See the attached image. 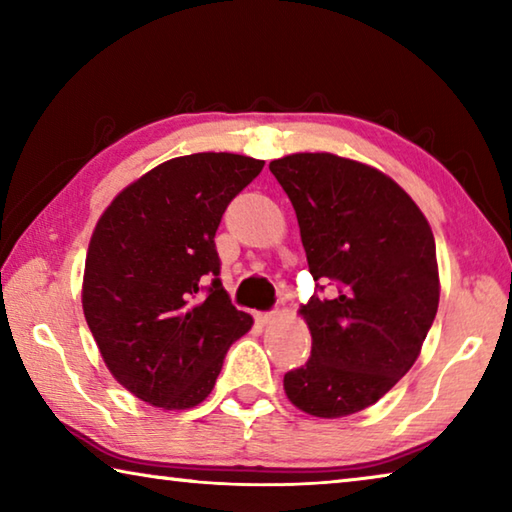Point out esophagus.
Here are the masks:
<instances>
[{
  "label": "esophagus",
  "mask_w": 512,
  "mask_h": 512,
  "mask_svg": "<svg viewBox=\"0 0 512 512\" xmlns=\"http://www.w3.org/2000/svg\"><path fill=\"white\" fill-rule=\"evenodd\" d=\"M277 318V311H264V314H257V320L262 325H268V323H273V320Z\"/></svg>",
  "instance_id": "34e87169"
}]
</instances>
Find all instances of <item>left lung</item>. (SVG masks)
Listing matches in <instances>:
<instances>
[{
	"label": "left lung",
	"mask_w": 512,
	"mask_h": 512,
	"mask_svg": "<svg viewBox=\"0 0 512 512\" xmlns=\"http://www.w3.org/2000/svg\"><path fill=\"white\" fill-rule=\"evenodd\" d=\"M268 169L296 210L309 273L329 282L300 314L311 357L284 375L289 400L316 418L375 404L418 359L438 311L436 241L418 205L384 173L332 153Z\"/></svg>",
	"instance_id": "8db88e82"
}]
</instances>
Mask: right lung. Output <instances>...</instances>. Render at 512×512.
Masks as SVG:
<instances>
[{"mask_svg":"<svg viewBox=\"0 0 512 512\" xmlns=\"http://www.w3.org/2000/svg\"><path fill=\"white\" fill-rule=\"evenodd\" d=\"M264 162L194 153L126 187L94 228L83 311L121 386L160 409H192L212 393L230 345L253 318L221 284L216 230Z\"/></svg>","mask_w":512,"mask_h":512,"instance_id":"right-lung-1","label":"right lung"}]
</instances>
